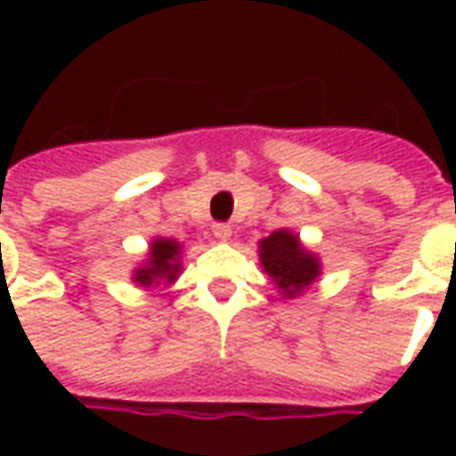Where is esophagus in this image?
Instances as JSON below:
<instances>
[{"instance_id": "34e87169", "label": "esophagus", "mask_w": 456, "mask_h": 456, "mask_svg": "<svg viewBox=\"0 0 456 456\" xmlns=\"http://www.w3.org/2000/svg\"><path fill=\"white\" fill-rule=\"evenodd\" d=\"M212 232H215V237H217L219 241H229V237H232V227H229V224H222V222L215 224Z\"/></svg>"}]
</instances>
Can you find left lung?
I'll return each instance as SVG.
<instances>
[{
    "label": "left lung",
    "instance_id": "8db88e82",
    "mask_svg": "<svg viewBox=\"0 0 456 456\" xmlns=\"http://www.w3.org/2000/svg\"><path fill=\"white\" fill-rule=\"evenodd\" d=\"M258 258L271 281L286 297L300 296L320 276V258L303 248L300 239L288 229H278L258 241Z\"/></svg>",
    "mask_w": 456,
    "mask_h": 456
}]
</instances>
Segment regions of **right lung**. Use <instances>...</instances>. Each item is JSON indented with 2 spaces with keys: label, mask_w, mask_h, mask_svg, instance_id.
Masks as SVG:
<instances>
[{
  "label": "right lung",
  "mask_w": 456,
  "mask_h": 456,
  "mask_svg": "<svg viewBox=\"0 0 456 456\" xmlns=\"http://www.w3.org/2000/svg\"><path fill=\"white\" fill-rule=\"evenodd\" d=\"M180 244L175 239L159 237L151 241L146 264L134 271V283L143 288L168 286L180 276Z\"/></svg>",
  "instance_id": "right-lung-1"
}]
</instances>
